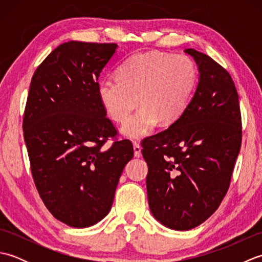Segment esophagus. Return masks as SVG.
Segmentation results:
<instances>
[{"label": "esophagus", "mask_w": 262, "mask_h": 262, "mask_svg": "<svg viewBox=\"0 0 262 262\" xmlns=\"http://www.w3.org/2000/svg\"><path fill=\"white\" fill-rule=\"evenodd\" d=\"M141 149H142V147H141V145H140V143L134 142V155H135L136 158H141V157H142Z\"/></svg>", "instance_id": "1"}]
</instances>
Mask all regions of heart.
<instances>
[{
    "mask_svg": "<svg viewBox=\"0 0 262 262\" xmlns=\"http://www.w3.org/2000/svg\"><path fill=\"white\" fill-rule=\"evenodd\" d=\"M194 64L186 55L148 52L133 55L117 77L100 81L98 96L110 119L124 122L138 102L142 108L121 128L129 138L151 133L160 121L170 125L182 115L196 83Z\"/></svg>",
    "mask_w": 262,
    "mask_h": 262,
    "instance_id": "obj_1",
    "label": "heart"
}]
</instances>
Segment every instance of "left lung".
I'll return each mask as SVG.
<instances>
[{"label":"left lung","mask_w":262,"mask_h":262,"mask_svg":"<svg viewBox=\"0 0 262 262\" xmlns=\"http://www.w3.org/2000/svg\"><path fill=\"white\" fill-rule=\"evenodd\" d=\"M185 52L199 69L196 92L168 129L141 143L149 209L177 231L193 229L219 208L242 142L238 94L230 73L208 55Z\"/></svg>","instance_id":"8db88e82"}]
</instances>
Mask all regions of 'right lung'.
Segmentation results:
<instances>
[{"instance_id":"obj_1","label":"right lung","mask_w":262,"mask_h":262,"mask_svg":"<svg viewBox=\"0 0 262 262\" xmlns=\"http://www.w3.org/2000/svg\"><path fill=\"white\" fill-rule=\"evenodd\" d=\"M116 43L69 41L32 75L22 128L39 196L72 227L97 224L110 211L119 178L134 149L118 134L98 96L99 76Z\"/></svg>"}]
</instances>
